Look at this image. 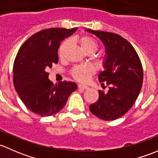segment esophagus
<instances>
[{"label": "esophagus", "mask_w": 158, "mask_h": 158, "mask_svg": "<svg viewBox=\"0 0 158 158\" xmlns=\"http://www.w3.org/2000/svg\"><path fill=\"white\" fill-rule=\"evenodd\" d=\"M78 88L79 89H81V90H87V89H88L89 87H87V86L83 85V84H79V85H78Z\"/></svg>", "instance_id": "34e87169"}]
</instances>
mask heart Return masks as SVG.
<instances>
[{
  "label": "heart",
  "mask_w": 158,
  "mask_h": 158,
  "mask_svg": "<svg viewBox=\"0 0 158 158\" xmlns=\"http://www.w3.org/2000/svg\"><path fill=\"white\" fill-rule=\"evenodd\" d=\"M81 49L85 54L93 55L97 51L99 48L98 43L95 39L88 35H83L77 40ZM70 44L69 40L63 42L58 48V56L62 58L64 57L65 51L67 50ZM95 70L92 66L90 65H80L76 66L71 71V75L74 80L79 82H87L90 79V76L94 73Z\"/></svg>",
  "instance_id": "heart-1"
}]
</instances>
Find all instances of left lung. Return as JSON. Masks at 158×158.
Masks as SVG:
<instances>
[{
    "instance_id": "left-lung-1",
    "label": "left lung",
    "mask_w": 158,
    "mask_h": 158,
    "mask_svg": "<svg viewBox=\"0 0 158 158\" xmlns=\"http://www.w3.org/2000/svg\"><path fill=\"white\" fill-rule=\"evenodd\" d=\"M86 31L98 37L106 48L104 71L99 81L110 86L107 93L99 91V99L90 106L91 113L110 121L120 118L131 109L142 87L143 68L134 47L118 34L103 31Z\"/></svg>"
}]
</instances>
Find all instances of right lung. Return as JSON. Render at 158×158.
Masks as SVG:
<instances>
[{
  "instance_id": "right-lung-1",
  "label": "right lung",
  "mask_w": 158,
  "mask_h": 158,
  "mask_svg": "<svg viewBox=\"0 0 158 158\" xmlns=\"http://www.w3.org/2000/svg\"><path fill=\"white\" fill-rule=\"evenodd\" d=\"M71 30L51 28L33 34L23 44L14 64V85L24 105L32 113L49 116L62 110L77 89L71 81L55 85L48 79V68L58 61V49L62 40L72 35Z\"/></svg>"
}]
</instances>
